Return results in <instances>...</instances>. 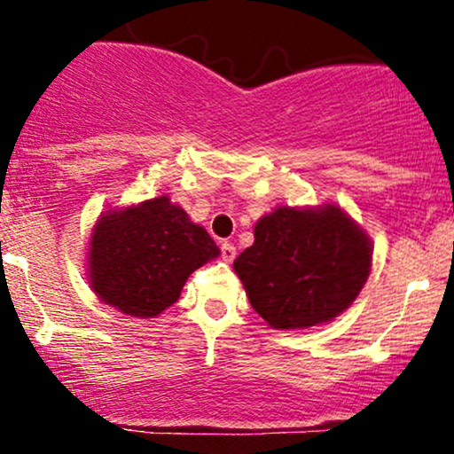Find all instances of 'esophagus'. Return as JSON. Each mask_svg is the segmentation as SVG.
Instances as JSON below:
<instances>
[{"label":"esophagus","instance_id":"34e87169","mask_svg":"<svg viewBox=\"0 0 454 454\" xmlns=\"http://www.w3.org/2000/svg\"><path fill=\"white\" fill-rule=\"evenodd\" d=\"M222 258L226 260V262H232L234 258H237V247H234L232 243H228V241H223L222 243Z\"/></svg>","mask_w":454,"mask_h":454}]
</instances>
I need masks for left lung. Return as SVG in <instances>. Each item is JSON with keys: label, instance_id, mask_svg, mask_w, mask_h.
<instances>
[{"label": "left lung", "instance_id": "1", "mask_svg": "<svg viewBox=\"0 0 454 454\" xmlns=\"http://www.w3.org/2000/svg\"><path fill=\"white\" fill-rule=\"evenodd\" d=\"M372 239L337 205L278 207L254 226L234 260L249 303L273 328L331 322L354 303L372 270Z\"/></svg>", "mask_w": 454, "mask_h": 454}]
</instances>
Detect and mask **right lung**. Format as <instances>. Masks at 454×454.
<instances>
[{
  "label": "right lung",
  "instance_id": "obj_1",
  "mask_svg": "<svg viewBox=\"0 0 454 454\" xmlns=\"http://www.w3.org/2000/svg\"><path fill=\"white\" fill-rule=\"evenodd\" d=\"M220 256L209 232L168 196L104 211L90 241V284L121 314L155 317L176 303L187 278Z\"/></svg>",
  "mask_w": 454,
  "mask_h": 454
}]
</instances>
